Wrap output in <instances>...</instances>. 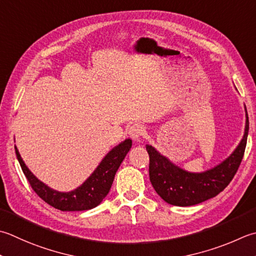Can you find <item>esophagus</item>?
<instances>
[{
  "label": "esophagus",
  "mask_w": 256,
  "mask_h": 256,
  "mask_svg": "<svg viewBox=\"0 0 256 256\" xmlns=\"http://www.w3.org/2000/svg\"><path fill=\"white\" fill-rule=\"evenodd\" d=\"M128 134L133 140H135V141H138V140H141V138H143L145 135V128L142 124L134 123L130 126Z\"/></svg>",
  "instance_id": "obj_1"
}]
</instances>
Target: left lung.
I'll use <instances>...</instances> for the list:
<instances>
[{
	"instance_id": "8db88e82",
	"label": "left lung",
	"mask_w": 256,
	"mask_h": 256,
	"mask_svg": "<svg viewBox=\"0 0 256 256\" xmlns=\"http://www.w3.org/2000/svg\"><path fill=\"white\" fill-rule=\"evenodd\" d=\"M246 112V108H245ZM248 116L242 141L235 151L216 166L202 173H190L176 166L160 154L151 145H146L150 155V181L165 202L176 206H191L206 201L222 192L238 172L246 146Z\"/></svg>"
}]
</instances>
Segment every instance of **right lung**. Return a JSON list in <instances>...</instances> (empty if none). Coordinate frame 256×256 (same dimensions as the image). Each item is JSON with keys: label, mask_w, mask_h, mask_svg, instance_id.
Masks as SVG:
<instances>
[{"label": "right lung", "mask_w": 256, "mask_h": 256, "mask_svg": "<svg viewBox=\"0 0 256 256\" xmlns=\"http://www.w3.org/2000/svg\"><path fill=\"white\" fill-rule=\"evenodd\" d=\"M131 146L132 140L128 138L112 148L102 160L91 176L81 186L71 192H58L48 188V185L35 178L28 168L16 146H15V153L30 185L43 201L61 211H86V210L98 206L106 196L112 186L115 173Z\"/></svg>", "instance_id": "right-lung-1"}]
</instances>
